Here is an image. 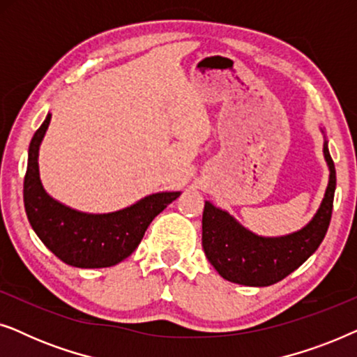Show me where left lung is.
I'll return each mask as SVG.
<instances>
[{
  "instance_id": "1",
  "label": "left lung",
  "mask_w": 357,
  "mask_h": 357,
  "mask_svg": "<svg viewBox=\"0 0 357 357\" xmlns=\"http://www.w3.org/2000/svg\"><path fill=\"white\" fill-rule=\"evenodd\" d=\"M324 154L330 169L324 202L312 221L289 236L260 237L229 213L204 203L203 250L224 280L243 286H271L297 270L319 248L328 231L336 188V170L326 141Z\"/></svg>"
}]
</instances>
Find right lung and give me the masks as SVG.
I'll return each mask as SVG.
<instances>
[{
	"label": "right lung",
	"mask_w": 357,
	"mask_h": 357,
	"mask_svg": "<svg viewBox=\"0 0 357 357\" xmlns=\"http://www.w3.org/2000/svg\"><path fill=\"white\" fill-rule=\"evenodd\" d=\"M52 115L36 131L29 146L24 177V208L38 238L52 253L76 268L114 266L136 250L146 229L180 192L149 195L131 206L107 214L81 213L53 199L42 187L38 148Z\"/></svg>",
	"instance_id": "add662e5"
}]
</instances>
